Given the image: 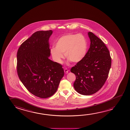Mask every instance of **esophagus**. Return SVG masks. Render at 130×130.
Here are the masks:
<instances>
[{
  "mask_svg": "<svg viewBox=\"0 0 130 130\" xmlns=\"http://www.w3.org/2000/svg\"><path fill=\"white\" fill-rule=\"evenodd\" d=\"M68 71H69V70H68V69H67V68H65V69H64V72H65V73H66V74L68 73Z\"/></svg>",
  "mask_w": 130,
  "mask_h": 130,
  "instance_id": "34e87169",
  "label": "esophagus"
}]
</instances>
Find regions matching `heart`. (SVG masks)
Segmentation results:
<instances>
[{
  "label": "heart",
  "instance_id": "heart-1",
  "mask_svg": "<svg viewBox=\"0 0 130 130\" xmlns=\"http://www.w3.org/2000/svg\"><path fill=\"white\" fill-rule=\"evenodd\" d=\"M87 48V39L83 34H68L58 38L55 47H51L50 52L53 60L58 64L62 62V54L69 61L76 63L85 57Z\"/></svg>",
  "mask_w": 130,
  "mask_h": 130
}]
</instances>
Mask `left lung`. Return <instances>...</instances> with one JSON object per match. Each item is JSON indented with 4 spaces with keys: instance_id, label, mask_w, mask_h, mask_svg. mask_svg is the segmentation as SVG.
<instances>
[{
    "instance_id": "left-lung-1",
    "label": "left lung",
    "mask_w": 130,
    "mask_h": 130,
    "mask_svg": "<svg viewBox=\"0 0 130 130\" xmlns=\"http://www.w3.org/2000/svg\"><path fill=\"white\" fill-rule=\"evenodd\" d=\"M90 46L85 57L71 69L76 78L73 86L79 93L90 95L104 85L111 64L110 52L104 43L92 32H88Z\"/></svg>"
}]
</instances>
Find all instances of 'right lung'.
Listing matches in <instances>:
<instances>
[{"label": "right lung", "mask_w": 130, "mask_h": 130, "mask_svg": "<svg viewBox=\"0 0 130 130\" xmlns=\"http://www.w3.org/2000/svg\"><path fill=\"white\" fill-rule=\"evenodd\" d=\"M51 30L34 32L18 50L17 71L30 93L41 98L53 96L64 76L61 64L49 59V38Z\"/></svg>", "instance_id": "add662e5"}]
</instances>
